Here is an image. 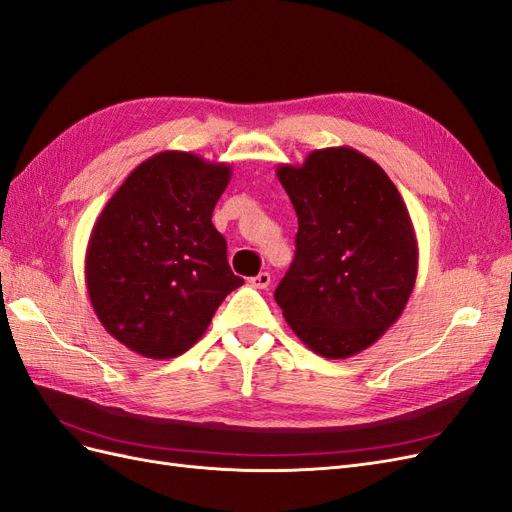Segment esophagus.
Wrapping results in <instances>:
<instances>
[{
  "label": "esophagus",
  "instance_id": "34e87169",
  "mask_svg": "<svg viewBox=\"0 0 512 512\" xmlns=\"http://www.w3.org/2000/svg\"><path fill=\"white\" fill-rule=\"evenodd\" d=\"M250 284L254 286V288H269V284H271V275L267 273V271H260L256 277H252L250 280Z\"/></svg>",
  "mask_w": 512,
  "mask_h": 512
}]
</instances>
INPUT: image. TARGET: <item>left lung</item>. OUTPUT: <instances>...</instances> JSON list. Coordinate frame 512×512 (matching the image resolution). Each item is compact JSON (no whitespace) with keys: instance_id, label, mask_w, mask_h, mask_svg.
Segmentation results:
<instances>
[{"instance_id":"8db88e82","label":"left lung","mask_w":512,"mask_h":512,"mask_svg":"<svg viewBox=\"0 0 512 512\" xmlns=\"http://www.w3.org/2000/svg\"><path fill=\"white\" fill-rule=\"evenodd\" d=\"M297 211V252L275 288L290 329L324 359L376 344L404 312L418 243L404 198L361 151L327 147L277 166Z\"/></svg>"}]
</instances>
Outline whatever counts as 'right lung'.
Instances as JSON below:
<instances>
[{
	"label": "right lung",
	"mask_w": 512,
	"mask_h": 512,
	"mask_svg": "<svg viewBox=\"0 0 512 512\" xmlns=\"http://www.w3.org/2000/svg\"><path fill=\"white\" fill-rule=\"evenodd\" d=\"M230 177L224 162L160 151L132 170L98 215L85 254L89 301L132 352L183 354L243 284L211 222Z\"/></svg>",
	"instance_id": "1"
}]
</instances>
